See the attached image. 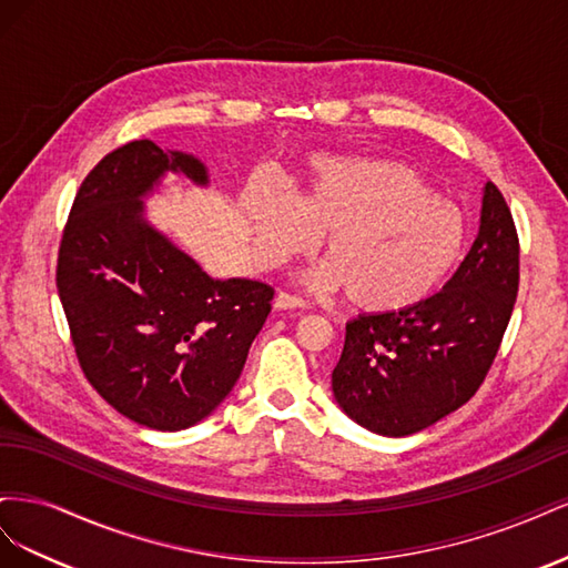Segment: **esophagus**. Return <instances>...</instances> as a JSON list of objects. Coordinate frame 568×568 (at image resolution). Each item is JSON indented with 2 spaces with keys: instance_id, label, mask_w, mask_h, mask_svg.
<instances>
[{
  "instance_id": "esophagus-1",
  "label": "esophagus",
  "mask_w": 568,
  "mask_h": 568,
  "mask_svg": "<svg viewBox=\"0 0 568 568\" xmlns=\"http://www.w3.org/2000/svg\"><path fill=\"white\" fill-rule=\"evenodd\" d=\"M274 307L277 311H301V307H305V301L296 294H288V291H280L277 298H274Z\"/></svg>"
}]
</instances>
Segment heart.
Segmentation results:
<instances>
[{
    "instance_id": "obj_1",
    "label": "heart",
    "mask_w": 568,
    "mask_h": 568,
    "mask_svg": "<svg viewBox=\"0 0 568 568\" xmlns=\"http://www.w3.org/2000/svg\"><path fill=\"white\" fill-rule=\"evenodd\" d=\"M257 253L280 263L324 236L317 284L343 288L363 313L388 315L432 298L462 261L467 220L428 180L400 161H322L305 194H253Z\"/></svg>"
}]
</instances>
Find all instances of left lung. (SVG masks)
Returning a JSON list of instances; mask_svg holds the SVG:
<instances>
[{
	"label": "left lung",
	"instance_id": "left-lung-1",
	"mask_svg": "<svg viewBox=\"0 0 568 568\" xmlns=\"http://www.w3.org/2000/svg\"><path fill=\"white\" fill-rule=\"evenodd\" d=\"M519 294V234L486 184L480 230L443 291L417 307L359 315L332 372L334 398L382 436H409L467 403L500 351Z\"/></svg>",
	"mask_w": 568,
	"mask_h": 568
}]
</instances>
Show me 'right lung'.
Here are the masks:
<instances>
[{
	"instance_id": "add662e5",
	"label": "right lung",
	"mask_w": 568,
	"mask_h": 568,
	"mask_svg": "<svg viewBox=\"0 0 568 568\" xmlns=\"http://www.w3.org/2000/svg\"><path fill=\"white\" fill-rule=\"evenodd\" d=\"M168 170L209 182L199 159L151 140L118 146L90 170L61 234L57 288L101 398L146 428L180 432L234 388L274 288L213 280L146 225L142 196Z\"/></svg>"
}]
</instances>
